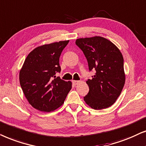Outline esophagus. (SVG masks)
Returning a JSON list of instances; mask_svg holds the SVG:
<instances>
[{"instance_id":"esophagus-1","label":"esophagus","mask_w":146,"mask_h":146,"mask_svg":"<svg viewBox=\"0 0 146 146\" xmlns=\"http://www.w3.org/2000/svg\"><path fill=\"white\" fill-rule=\"evenodd\" d=\"M79 82H80V81H77V80H73V85H76L78 84Z\"/></svg>"}]
</instances>
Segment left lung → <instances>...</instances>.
Wrapping results in <instances>:
<instances>
[{"label":"left lung","mask_w":146,"mask_h":146,"mask_svg":"<svg viewBox=\"0 0 146 146\" xmlns=\"http://www.w3.org/2000/svg\"><path fill=\"white\" fill-rule=\"evenodd\" d=\"M87 60L89 71L96 70L88 79L89 93L83 99L94 110L111 106L120 96L125 84L123 58L118 48L101 36L79 38L75 41Z\"/></svg>","instance_id":"left-lung-1"}]
</instances>
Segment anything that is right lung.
Returning a JSON list of instances; mask_svg holds the SVG:
<instances>
[{
    "mask_svg": "<svg viewBox=\"0 0 146 146\" xmlns=\"http://www.w3.org/2000/svg\"><path fill=\"white\" fill-rule=\"evenodd\" d=\"M69 42L38 46L25 59L19 73L20 85L29 103L36 110L44 112L56 110L71 90V81L55 76L61 72L59 57Z\"/></svg>",
    "mask_w": 146,
    "mask_h": 146,
    "instance_id": "1",
    "label": "right lung"
}]
</instances>
